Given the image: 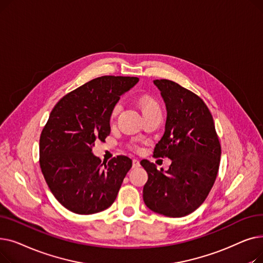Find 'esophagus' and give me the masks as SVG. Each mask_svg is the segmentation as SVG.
I'll return each mask as SVG.
<instances>
[{"label": "esophagus", "instance_id": "34e87169", "mask_svg": "<svg viewBox=\"0 0 263 263\" xmlns=\"http://www.w3.org/2000/svg\"><path fill=\"white\" fill-rule=\"evenodd\" d=\"M133 167H139L140 166V161L137 159H133Z\"/></svg>", "mask_w": 263, "mask_h": 263}]
</instances>
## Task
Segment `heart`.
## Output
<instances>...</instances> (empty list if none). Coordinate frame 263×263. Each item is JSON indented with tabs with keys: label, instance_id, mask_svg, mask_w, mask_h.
I'll list each match as a JSON object with an SVG mask.
<instances>
[{
	"label": "heart",
	"instance_id": "1",
	"mask_svg": "<svg viewBox=\"0 0 263 263\" xmlns=\"http://www.w3.org/2000/svg\"><path fill=\"white\" fill-rule=\"evenodd\" d=\"M139 104L141 106V109H142V112H143L144 115L151 112V110L159 109V107H158L157 103L154 101V99H151L150 97H148V96L141 97V98L139 99ZM119 110H120V104L117 103V104L114 105L112 110H110V114H109V120L110 121L115 120Z\"/></svg>",
	"mask_w": 263,
	"mask_h": 263
}]
</instances>
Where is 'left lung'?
<instances>
[{
    "instance_id": "obj_1",
    "label": "left lung",
    "mask_w": 263,
    "mask_h": 263,
    "mask_svg": "<svg viewBox=\"0 0 263 263\" xmlns=\"http://www.w3.org/2000/svg\"><path fill=\"white\" fill-rule=\"evenodd\" d=\"M167 109L164 135L155 158H168V171L142 160L148 174L146 205L170 217L185 216L204 201L217 176L222 148L212 114L201 98L170 80H155Z\"/></svg>"
}]
</instances>
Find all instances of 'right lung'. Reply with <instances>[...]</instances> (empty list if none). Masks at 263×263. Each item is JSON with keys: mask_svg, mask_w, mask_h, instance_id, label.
Returning <instances> with one entry per match:
<instances>
[{"mask_svg": "<svg viewBox=\"0 0 263 263\" xmlns=\"http://www.w3.org/2000/svg\"><path fill=\"white\" fill-rule=\"evenodd\" d=\"M137 82L135 77L93 79L64 96L50 113L40 134L39 164L52 194L69 211L92 214L115 201L132 160L117 156L103 167L91 148L109 135L110 110Z\"/></svg>", "mask_w": 263, "mask_h": 263, "instance_id": "1", "label": "right lung"}]
</instances>
